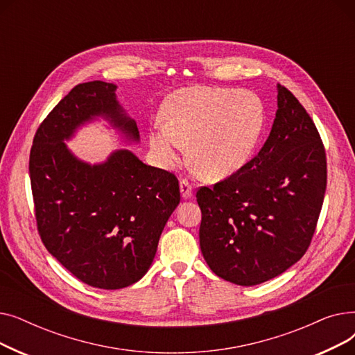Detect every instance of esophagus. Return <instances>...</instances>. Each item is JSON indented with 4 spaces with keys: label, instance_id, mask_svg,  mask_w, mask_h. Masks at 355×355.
I'll return each instance as SVG.
<instances>
[{
    "label": "esophagus",
    "instance_id": "34e87169",
    "mask_svg": "<svg viewBox=\"0 0 355 355\" xmlns=\"http://www.w3.org/2000/svg\"><path fill=\"white\" fill-rule=\"evenodd\" d=\"M180 191H181V196H182L184 200L191 198V196H193V185L190 184L189 180L182 178V180L180 181Z\"/></svg>",
    "mask_w": 355,
    "mask_h": 355
}]
</instances>
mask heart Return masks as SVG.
Wrapping results in <instances>:
<instances>
[{
    "label": "heart",
    "mask_w": 355,
    "mask_h": 355,
    "mask_svg": "<svg viewBox=\"0 0 355 355\" xmlns=\"http://www.w3.org/2000/svg\"><path fill=\"white\" fill-rule=\"evenodd\" d=\"M149 142L164 164L180 159L185 144L198 173L209 180L226 178L245 166L265 126V109L254 93L220 87H185L162 109Z\"/></svg>",
    "instance_id": "heart-1"
}]
</instances>
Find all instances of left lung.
<instances>
[{
  "instance_id": "left-lung-1",
  "label": "left lung",
  "mask_w": 355,
  "mask_h": 355,
  "mask_svg": "<svg viewBox=\"0 0 355 355\" xmlns=\"http://www.w3.org/2000/svg\"><path fill=\"white\" fill-rule=\"evenodd\" d=\"M327 189V157L305 107L277 85V110L259 154L200 187V248L209 268L241 286L269 281L308 250Z\"/></svg>"
}]
</instances>
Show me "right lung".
Segmentation results:
<instances>
[{
	"label": "right lung",
	"mask_w": 355,
	"mask_h": 355,
	"mask_svg": "<svg viewBox=\"0 0 355 355\" xmlns=\"http://www.w3.org/2000/svg\"><path fill=\"white\" fill-rule=\"evenodd\" d=\"M115 90L101 80L74 86L37 129L28 164L46 249L79 281L99 289L139 281L180 202L177 177L144 164L128 149L90 165L63 142L95 116L139 141L137 123L126 116Z\"/></svg>",
	"instance_id": "obj_1"
}]
</instances>
